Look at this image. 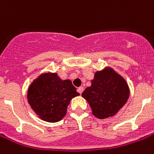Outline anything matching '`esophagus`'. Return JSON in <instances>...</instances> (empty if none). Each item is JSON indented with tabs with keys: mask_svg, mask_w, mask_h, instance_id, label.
<instances>
[{
	"mask_svg": "<svg viewBox=\"0 0 154 154\" xmlns=\"http://www.w3.org/2000/svg\"><path fill=\"white\" fill-rule=\"evenodd\" d=\"M83 90H84V88H83V87H82V86L79 87V88L77 89V92H78V93H79L80 94H82V92H83Z\"/></svg>",
	"mask_w": 154,
	"mask_h": 154,
	"instance_id": "34e87169",
	"label": "esophagus"
}]
</instances>
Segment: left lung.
Returning a JSON list of instances; mask_svg holds the SVG:
<instances>
[{
	"mask_svg": "<svg viewBox=\"0 0 154 154\" xmlns=\"http://www.w3.org/2000/svg\"><path fill=\"white\" fill-rule=\"evenodd\" d=\"M129 89L126 82L114 70L107 68L94 75L92 85L82 93L94 116L100 119L112 117L126 103Z\"/></svg>",
	"mask_w": 154,
	"mask_h": 154,
	"instance_id": "1",
	"label": "left lung"
}]
</instances>
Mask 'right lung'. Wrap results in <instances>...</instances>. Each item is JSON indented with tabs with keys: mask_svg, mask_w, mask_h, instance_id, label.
<instances>
[{
	"mask_svg": "<svg viewBox=\"0 0 154 154\" xmlns=\"http://www.w3.org/2000/svg\"><path fill=\"white\" fill-rule=\"evenodd\" d=\"M78 95L71 81H62L56 73H44L29 88L28 101L42 120L57 122L65 116L71 99Z\"/></svg>",
	"mask_w": 154,
	"mask_h": 154,
	"instance_id": "obj_1",
	"label": "right lung"
}]
</instances>
